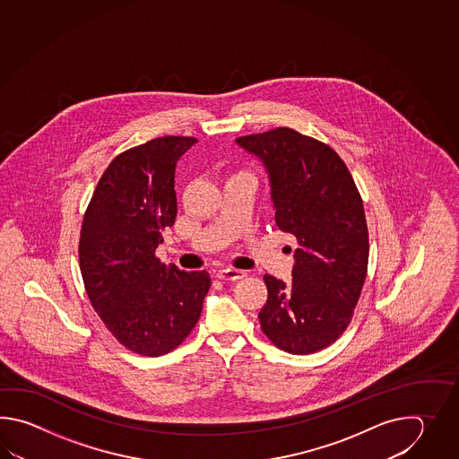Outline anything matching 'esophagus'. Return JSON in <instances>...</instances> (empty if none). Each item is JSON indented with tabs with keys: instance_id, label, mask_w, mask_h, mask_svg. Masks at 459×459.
Returning a JSON list of instances; mask_svg holds the SVG:
<instances>
[{
	"instance_id": "34e87169",
	"label": "esophagus",
	"mask_w": 459,
	"mask_h": 459,
	"mask_svg": "<svg viewBox=\"0 0 459 459\" xmlns=\"http://www.w3.org/2000/svg\"><path fill=\"white\" fill-rule=\"evenodd\" d=\"M246 273L239 271V269H231V267H226V269H220L216 273V277L220 281H238V279H243Z\"/></svg>"
}]
</instances>
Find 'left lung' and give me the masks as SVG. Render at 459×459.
Returning a JSON list of instances; mask_svg holds the SVG:
<instances>
[{
    "mask_svg": "<svg viewBox=\"0 0 459 459\" xmlns=\"http://www.w3.org/2000/svg\"><path fill=\"white\" fill-rule=\"evenodd\" d=\"M236 143L263 160L275 223L297 244L292 283L264 275L261 328L282 351H322L348 328L368 273L369 233L358 186L332 147L290 127Z\"/></svg>",
    "mask_w": 459,
    "mask_h": 459,
    "instance_id": "1",
    "label": "left lung"
}]
</instances>
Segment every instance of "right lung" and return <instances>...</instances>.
<instances>
[{"instance_id": "right-lung-1", "label": "right lung", "mask_w": 459, "mask_h": 459, "mask_svg": "<svg viewBox=\"0 0 459 459\" xmlns=\"http://www.w3.org/2000/svg\"><path fill=\"white\" fill-rule=\"evenodd\" d=\"M195 137L164 136L111 160L83 216L78 259L88 299L129 351L162 356L194 330L212 279L156 257L174 225L177 160Z\"/></svg>"}]
</instances>
